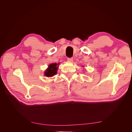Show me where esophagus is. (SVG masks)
Wrapping results in <instances>:
<instances>
[{"label": "esophagus", "mask_w": 132, "mask_h": 132, "mask_svg": "<svg viewBox=\"0 0 132 132\" xmlns=\"http://www.w3.org/2000/svg\"><path fill=\"white\" fill-rule=\"evenodd\" d=\"M67 59L69 62H73V58H68Z\"/></svg>", "instance_id": "esophagus-1"}]
</instances>
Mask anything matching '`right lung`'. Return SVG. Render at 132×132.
<instances>
[{"label":"right lung","instance_id":"obj_1","mask_svg":"<svg viewBox=\"0 0 132 132\" xmlns=\"http://www.w3.org/2000/svg\"><path fill=\"white\" fill-rule=\"evenodd\" d=\"M57 65H58V64H57V63H53L49 65L45 73V75H46V77H53L55 74H57V71L58 68Z\"/></svg>","mask_w":132,"mask_h":132}]
</instances>
